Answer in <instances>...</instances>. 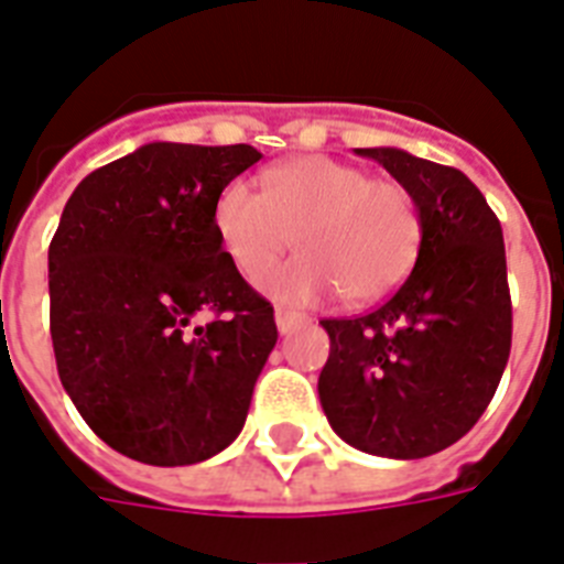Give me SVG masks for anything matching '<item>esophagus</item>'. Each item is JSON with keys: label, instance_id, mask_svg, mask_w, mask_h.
<instances>
[{"label": "esophagus", "instance_id": "obj_1", "mask_svg": "<svg viewBox=\"0 0 564 564\" xmlns=\"http://www.w3.org/2000/svg\"><path fill=\"white\" fill-rule=\"evenodd\" d=\"M274 324H278V333H292V329H297L301 324H306V315L295 313V310H286V306H278L274 310Z\"/></svg>", "mask_w": 564, "mask_h": 564}]
</instances>
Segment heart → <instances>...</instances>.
<instances>
[{
    "label": "heart",
    "instance_id": "heart-1",
    "mask_svg": "<svg viewBox=\"0 0 564 564\" xmlns=\"http://www.w3.org/2000/svg\"><path fill=\"white\" fill-rule=\"evenodd\" d=\"M267 194L231 178L214 199V231L246 281L260 274L296 235L304 256L263 275L278 301L306 304L338 290L373 301L411 272L420 251V210L402 185L370 178L329 155H301L263 173Z\"/></svg>",
    "mask_w": 564,
    "mask_h": 564
}]
</instances>
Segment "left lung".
Listing matches in <instances>:
<instances>
[{
	"label": "left lung",
	"instance_id": "1",
	"mask_svg": "<svg viewBox=\"0 0 564 564\" xmlns=\"http://www.w3.org/2000/svg\"><path fill=\"white\" fill-rule=\"evenodd\" d=\"M420 210V251L386 304L324 318L318 397L333 432L359 452L416 460L464 437L510 359L512 306L501 223L460 171L397 148H359Z\"/></svg>",
	"mask_w": 564,
	"mask_h": 564
}]
</instances>
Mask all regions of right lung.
<instances>
[{
	"instance_id": "right-lung-1",
	"label": "right lung",
	"mask_w": 564,
	"mask_h": 564,
	"mask_svg": "<svg viewBox=\"0 0 564 564\" xmlns=\"http://www.w3.org/2000/svg\"><path fill=\"white\" fill-rule=\"evenodd\" d=\"M260 159L251 144L150 141L91 171L63 208L48 246L59 382L132 460L199 464L242 432L278 327L219 246L214 199Z\"/></svg>"
}]
</instances>
